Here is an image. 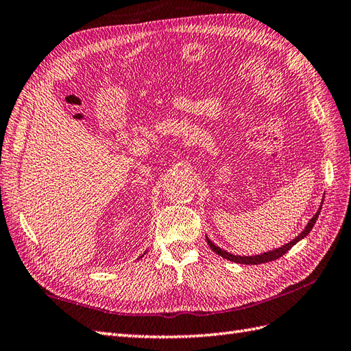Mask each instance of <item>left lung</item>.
<instances>
[{"mask_svg": "<svg viewBox=\"0 0 351 351\" xmlns=\"http://www.w3.org/2000/svg\"><path fill=\"white\" fill-rule=\"evenodd\" d=\"M322 204H323V201H322ZM322 204H320V207H319L317 213H315V215L310 219V221H308V223H306V226L304 228L302 232L299 234L298 237H295L292 241L287 243V244H285V245L278 247V249L269 250V252H265V253H261V254H253V256H240V254H232V253H229V252H226V250H223V249H220V247H219V245H216L215 243H213L207 235H205V238H207V243H208V245L211 247V250H213V252L217 253L219 256H221V258H225V259H228V261H230V262L241 263V265H259V263H267V262H271V261H276V259L281 258V256H283L285 253H287L290 249H292V247H293L296 243H299V241L302 240V238H305L306 235L310 234V230L313 229V226H314V223H315V220H317V217H319V215H320Z\"/></svg>", "mask_w": 351, "mask_h": 351, "instance_id": "obj_1", "label": "left lung"}]
</instances>
